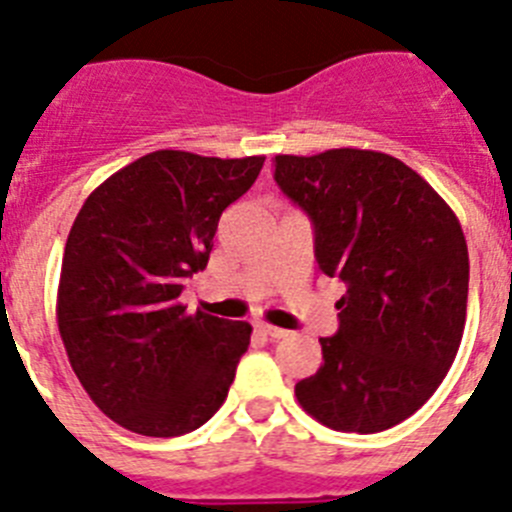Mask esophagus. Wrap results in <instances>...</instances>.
Here are the masks:
<instances>
[{
    "instance_id": "obj_1",
    "label": "esophagus",
    "mask_w": 512,
    "mask_h": 512,
    "mask_svg": "<svg viewBox=\"0 0 512 512\" xmlns=\"http://www.w3.org/2000/svg\"><path fill=\"white\" fill-rule=\"evenodd\" d=\"M259 327L261 332H264L266 337H269V340H284V337H289V332L287 330H281V327H274V325H269V322H259Z\"/></svg>"
}]
</instances>
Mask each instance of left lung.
<instances>
[{
	"label": "left lung",
	"mask_w": 512,
	"mask_h": 512,
	"mask_svg": "<svg viewBox=\"0 0 512 512\" xmlns=\"http://www.w3.org/2000/svg\"><path fill=\"white\" fill-rule=\"evenodd\" d=\"M274 180L314 225L320 271L348 287L320 370L294 386L312 419L375 434L419 411L444 381L467 317L470 256L439 192L370 149L276 154Z\"/></svg>",
	"instance_id": "8db88e82"
}]
</instances>
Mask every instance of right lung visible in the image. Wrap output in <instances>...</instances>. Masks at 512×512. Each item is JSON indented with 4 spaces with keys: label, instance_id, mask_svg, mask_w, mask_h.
<instances>
[{
    "label": "right lung",
    "instance_id": "right-lung-1",
    "mask_svg": "<svg viewBox=\"0 0 512 512\" xmlns=\"http://www.w3.org/2000/svg\"><path fill=\"white\" fill-rule=\"evenodd\" d=\"M264 159L144 154L101 182L70 228L60 337L91 401L134 434L195 431L228 396L251 325L187 314L180 294L208 266L220 215Z\"/></svg>",
    "mask_w": 512,
    "mask_h": 512
}]
</instances>
